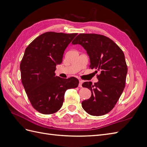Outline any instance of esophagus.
Listing matches in <instances>:
<instances>
[{"label": "esophagus", "instance_id": "34e87169", "mask_svg": "<svg viewBox=\"0 0 147 147\" xmlns=\"http://www.w3.org/2000/svg\"><path fill=\"white\" fill-rule=\"evenodd\" d=\"M82 83H83V81L82 80H80L79 81V84H78V86L80 88L82 87Z\"/></svg>", "mask_w": 147, "mask_h": 147}]
</instances>
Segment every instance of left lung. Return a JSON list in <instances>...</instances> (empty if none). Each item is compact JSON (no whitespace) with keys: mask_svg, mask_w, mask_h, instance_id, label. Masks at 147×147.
<instances>
[{"mask_svg":"<svg viewBox=\"0 0 147 147\" xmlns=\"http://www.w3.org/2000/svg\"><path fill=\"white\" fill-rule=\"evenodd\" d=\"M72 43L82 45L90 57V67L100 70L98 82H84L83 87L91 91L89 99L82 102L83 109L93 116L112 110L125 87L127 67L124 53L112 40L96 34H80Z\"/></svg>","mask_w":147,"mask_h":147,"instance_id":"8db88e82","label":"left lung"}]
</instances>
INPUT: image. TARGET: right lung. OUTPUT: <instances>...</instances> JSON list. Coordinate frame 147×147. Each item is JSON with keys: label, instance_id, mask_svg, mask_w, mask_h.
I'll return each mask as SVG.
<instances>
[{"label": "right lung", "instance_id": "add662e5", "mask_svg": "<svg viewBox=\"0 0 147 147\" xmlns=\"http://www.w3.org/2000/svg\"><path fill=\"white\" fill-rule=\"evenodd\" d=\"M77 35L45 32L26 49L20 64L21 81L31 104L40 113L57 112L63 106L66 90L78 85L77 78H62L55 73L65 48Z\"/></svg>", "mask_w": 147, "mask_h": 147}]
</instances>
